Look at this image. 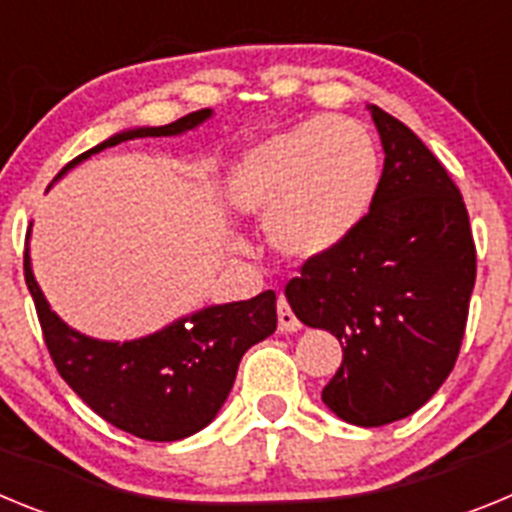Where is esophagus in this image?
<instances>
[{
	"label": "esophagus",
	"instance_id": "obj_1",
	"mask_svg": "<svg viewBox=\"0 0 512 512\" xmlns=\"http://www.w3.org/2000/svg\"><path fill=\"white\" fill-rule=\"evenodd\" d=\"M277 312H279V330H282V333H297V330L302 328V323L295 318V312L289 310V305L284 297H279Z\"/></svg>",
	"mask_w": 512,
	"mask_h": 512
}]
</instances>
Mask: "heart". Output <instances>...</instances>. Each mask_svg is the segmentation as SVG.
<instances>
[{
  "label": "heart",
  "instance_id": "obj_1",
  "mask_svg": "<svg viewBox=\"0 0 512 512\" xmlns=\"http://www.w3.org/2000/svg\"><path fill=\"white\" fill-rule=\"evenodd\" d=\"M382 161L372 133L346 117H312L266 135L230 166L225 197L264 220L289 261H320L359 230L377 197Z\"/></svg>",
  "mask_w": 512,
  "mask_h": 512
}]
</instances>
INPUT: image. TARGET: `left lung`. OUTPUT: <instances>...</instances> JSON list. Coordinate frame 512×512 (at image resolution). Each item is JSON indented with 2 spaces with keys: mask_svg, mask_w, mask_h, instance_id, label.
Returning <instances> with one entry per match:
<instances>
[{
  "mask_svg": "<svg viewBox=\"0 0 512 512\" xmlns=\"http://www.w3.org/2000/svg\"><path fill=\"white\" fill-rule=\"evenodd\" d=\"M384 148L372 210L338 251L305 261L289 307L341 341L323 402L361 428L408 418L436 395L459 356L477 277L459 189L423 140L366 104Z\"/></svg>",
  "mask_w": 512,
  "mask_h": 512,
  "instance_id": "1",
  "label": "left lung"
}]
</instances>
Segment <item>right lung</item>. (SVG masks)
<instances>
[{
	"mask_svg": "<svg viewBox=\"0 0 512 512\" xmlns=\"http://www.w3.org/2000/svg\"><path fill=\"white\" fill-rule=\"evenodd\" d=\"M210 117L212 110H200L171 125L120 130L63 166L56 182L122 140L182 135ZM25 282L58 374L99 418L146 441H179L210 425L233 390L243 354L277 330V295L266 289L251 300L194 310L133 341H99L51 310L35 282L30 246L25 248Z\"/></svg>",
	"mask_w": 512,
	"mask_h": 512,
	"instance_id": "add662e5",
	"label": "right lung"
}]
</instances>
